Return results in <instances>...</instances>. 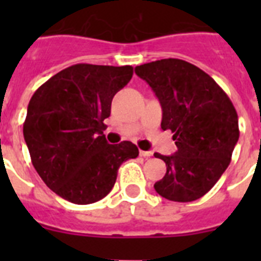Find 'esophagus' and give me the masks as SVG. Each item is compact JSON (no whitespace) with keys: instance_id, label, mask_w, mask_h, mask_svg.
Wrapping results in <instances>:
<instances>
[{"instance_id":"obj_1","label":"esophagus","mask_w":261,"mask_h":261,"mask_svg":"<svg viewBox=\"0 0 261 261\" xmlns=\"http://www.w3.org/2000/svg\"><path fill=\"white\" fill-rule=\"evenodd\" d=\"M139 154H141V157H151V155H153V151L141 150L139 151Z\"/></svg>"}]
</instances>
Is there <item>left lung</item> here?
Masks as SVG:
<instances>
[{"label":"left lung","instance_id":"8db88e82","mask_svg":"<svg viewBox=\"0 0 261 261\" xmlns=\"http://www.w3.org/2000/svg\"><path fill=\"white\" fill-rule=\"evenodd\" d=\"M163 107V130L173 133L177 151L154 153L167 173L154 184L163 198L192 202L214 187L231 161L240 137L239 116L223 89L195 65L161 59L135 67Z\"/></svg>","mask_w":261,"mask_h":261}]
</instances>
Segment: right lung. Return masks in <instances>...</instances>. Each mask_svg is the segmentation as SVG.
<instances>
[{
  "mask_svg": "<svg viewBox=\"0 0 261 261\" xmlns=\"http://www.w3.org/2000/svg\"><path fill=\"white\" fill-rule=\"evenodd\" d=\"M131 66L77 63L63 69L31 97L22 126L32 165L46 186L75 204H89L112 190L118 169L138 147L107 142L104 119Z\"/></svg>",
  "mask_w": 261,
  "mask_h": 261,
  "instance_id": "obj_1",
  "label": "right lung"
}]
</instances>
